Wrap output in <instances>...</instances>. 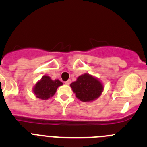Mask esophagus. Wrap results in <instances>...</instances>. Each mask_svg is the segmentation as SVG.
Instances as JSON below:
<instances>
[{"mask_svg": "<svg viewBox=\"0 0 147 147\" xmlns=\"http://www.w3.org/2000/svg\"><path fill=\"white\" fill-rule=\"evenodd\" d=\"M65 84H67V85H69V84L71 83V80H68L67 81L65 82Z\"/></svg>", "mask_w": 147, "mask_h": 147, "instance_id": "1", "label": "esophagus"}]
</instances>
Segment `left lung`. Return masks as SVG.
Segmentation results:
<instances>
[{
    "instance_id": "left-lung-1",
    "label": "left lung",
    "mask_w": 147,
    "mask_h": 147,
    "mask_svg": "<svg viewBox=\"0 0 147 147\" xmlns=\"http://www.w3.org/2000/svg\"><path fill=\"white\" fill-rule=\"evenodd\" d=\"M70 87L77 98L85 102L95 100L104 90L101 81L87 73L78 77L76 81L71 83Z\"/></svg>"
}]
</instances>
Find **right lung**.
I'll list each match as a JSON object with an SVG mask.
<instances>
[{
  "instance_id": "add662e5",
  "label": "right lung",
  "mask_w": 147,
  "mask_h": 147,
  "mask_svg": "<svg viewBox=\"0 0 147 147\" xmlns=\"http://www.w3.org/2000/svg\"><path fill=\"white\" fill-rule=\"evenodd\" d=\"M62 84L63 82H60L59 80H53L49 76L44 75L40 80L35 84L32 91L37 98L47 100L55 94L57 87Z\"/></svg>"
}]
</instances>
